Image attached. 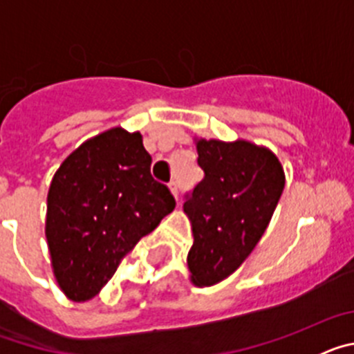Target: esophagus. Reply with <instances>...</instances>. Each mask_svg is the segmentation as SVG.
Returning a JSON list of instances; mask_svg holds the SVG:
<instances>
[{"label": "esophagus", "mask_w": 354, "mask_h": 354, "mask_svg": "<svg viewBox=\"0 0 354 354\" xmlns=\"http://www.w3.org/2000/svg\"><path fill=\"white\" fill-rule=\"evenodd\" d=\"M170 189H171V193H174V196H179V186H177V180H171Z\"/></svg>", "instance_id": "34e87169"}]
</instances>
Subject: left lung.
Segmentation results:
<instances>
[{"label": "left lung", "mask_w": 354, "mask_h": 354, "mask_svg": "<svg viewBox=\"0 0 354 354\" xmlns=\"http://www.w3.org/2000/svg\"><path fill=\"white\" fill-rule=\"evenodd\" d=\"M196 152L205 175L184 202L195 239L187 268L195 286L209 287L232 274L257 246L286 175L271 150L245 140H198Z\"/></svg>", "instance_id": "left-lung-1"}]
</instances>
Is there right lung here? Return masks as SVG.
Wrapping results in <instances>:
<instances>
[{"instance_id": "right-lung-1", "label": "right lung", "mask_w": 354, "mask_h": 354, "mask_svg": "<svg viewBox=\"0 0 354 354\" xmlns=\"http://www.w3.org/2000/svg\"><path fill=\"white\" fill-rule=\"evenodd\" d=\"M142 134L113 127L77 147L48 193L46 237L62 290L93 298L127 253L175 207L150 174Z\"/></svg>"}]
</instances>
